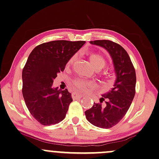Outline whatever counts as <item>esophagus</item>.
<instances>
[{
  "label": "esophagus",
  "mask_w": 159,
  "mask_h": 159,
  "mask_svg": "<svg viewBox=\"0 0 159 159\" xmlns=\"http://www.w3.org/2000/svg\"><path fill=\"white\" fill-rule=\"evenodd\" d=\"M82 97L81 94H79L78 93H76V92H73V94H72V98H73V99H78V98H81Z\"/></svg>",
  "instance_id": "esophagus-1"
}]
</instances>
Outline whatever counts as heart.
Listing matches in <instances>:
<instances>
[{
    "label": "heart",
    "instance_id": "1",
    "mask_svg": "<svg viewBox=\"0 0 159 159\" xmlns=\"http://www.w3.org/2000/svg\"><path fill=\"white\" fill-rule=\"evenodd\" d=\"M75 56H72L70 59L68 60L67 62V67H70L73 65L75 60ZM89 61L91 65H92L94 69L97 70H100L105 67L106 65V61L104 59L103 56L98 53H93L89 56ZM73 85L75 89L79 90L81 92H86L88 90L92 89L95 86V84L93 81H86V80L81 79V78H76V79L73 81Z\"/></svg>",
    "mask_w": 159,
    "mask_h": 159
}]
</instances>
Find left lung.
<instances>
[{"label":"left lung","instance_id":"1","mask_svg":"<svg viewBox=\"0 0 159 159\" xmlns=\"http://www.w3.org/2000/svg\"><path fill=\"white\" fill-rule=\"evenodd\" d=\"M92 45L105 48L113 60L116 80L114 88L103 94L100 103L86 110L85 115L90 123L101 128H110L121 120L133 101L136 93V71L127 52L119 44L110 40L91 41ZM104 99L106 104L102 105Z\"/></svg>","mask_w":159,"mask_h":159}]
</instances>
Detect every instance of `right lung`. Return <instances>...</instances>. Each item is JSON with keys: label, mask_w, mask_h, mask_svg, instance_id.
I'll use <instances>...</instances> for the list:
<instances>
[{"label": "right lung", "mask_w": 159, "mask_h": 159, "mask_svg": "<svg viewBox=\"0 0 159 159\" xmlns=\"http://www.w3.org/2000/svg\"><path fill=\"white\" fill-rule=\"evenodd\" d=\"M85 43L51 41L37 46L30 53L22 73V92L30 113L43 125L59 123L65 118L73 101L71 94L67 89L53 88V80Z\"/></svg>", "instance_id": "right-lung-1"}]
</instances>
